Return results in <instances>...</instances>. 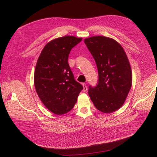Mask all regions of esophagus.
I'll list each match as a JSON object with an SVG mask.
<instances>
[{
	"label": "esophagus",
	"mask_w": 157,
	"mask_h": 157,
	"mask_svg": "<svg viewBox=\"0 0 157 157\" xmlns=\"http://www.w3.org/2000/svg\"><path fill=\"white\" fill-rule=\"evenodd\" d=\"M82 86H83V91H84V92H86L87 90H88L86 84H85V83H83V84H82Z\"/></svg>",
	"instance_id": "esophagus-1"
}]
</instances>
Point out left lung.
Here are the masks:
<instances>
[{"label": "left lung", "instance_id": "1", "mask_svg": "<svg viewBox=\"0 0 157 157\" xmlns=\"http://www.w3.org/2000/svg\"><path fill=\"white\" fill-rule=\"evenodd\" d=\"M98 71V84L88 94L99 111L111 113L124 104L132 84L130 64L122 46L111 38L94 36L84 39Z\"/></svg>", "mask_w": 157, "mask_h": 157}]
</instances>
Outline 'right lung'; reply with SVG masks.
<instances>
[{"instance_id":"1","label":"right lung","mask_w":157,"mask_h":157,"mask_svg":"<svg viewBox=\"0 0 157 157\" xmlns=\"http://www.w3.org/2000/svg\"><path fill=\"white\" fill-rule=\"evenodd\" d=\"M82 38L65 36L48 42L38 58L35 70L36 92L45 107L56 115L68 113L83 86L74 78L68 57Z\"/></svg>"}]
</instances>
